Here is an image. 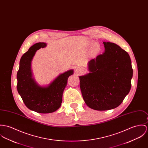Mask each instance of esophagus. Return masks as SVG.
Segmentation results:
<instances>
[{"label":"esophagus","mask_w":148,"mask_h":148,"mask_svg":"<svg viewBox=\"0 0 148 148\" xmlns=\"http://www.w3.org/2000/svg\"><path fill=\"white\" fill-rule=\"evenodd\" d=\"M81 71H82V70H81V69L80 68H77L76 69V72H77V73H81Z\"/></svg>","instance_id":"1"}]
</instances>
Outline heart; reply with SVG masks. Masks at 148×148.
<instances>
[{
	"label": "heart",
	"instance_id": "heart-1",
	"mask_svg": "<svg viewBox=\"0 0 148 148\" xmlns=\"http://www.w3.org/2000/svg\"><path fill=\"white\" fill-rule=\"evenodd\" d=\"M96 50H96V49H95V48L94 47V49H93V51L95 52V51H96Z\"/></svg>",
	"mask_w": 148,
	"mask_h": 148
}]
</instances>
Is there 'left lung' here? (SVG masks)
Masks as SVG:
<instances>
[{"instance_id": "obj_1", "label": "left lung", "mask_w": 148, "mask_h": 148, "mask_svg": "<svg viewBox=\"0 0 148 148\" xmlns=\"http://www.w3.org/2000/svg\"><path fill=\"white\" fill-rule=\"evenodd\" d=\"M103 43L105 51L88 62L89 73L79 76L85 103L98 111L121 104L130 91L133 76L129 54L115 43Z\"/></svg>"}]
</instances>
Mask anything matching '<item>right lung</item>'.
<instances>
[{"label":"right lung","instance_id":"obj_1","mask_svg":"<svg viewBox=\"0 0 148 148\" xmlns=\"http://www.w3.org/2000/svg\"><path fill=\"white\" fill-rule=\"evenodd\" d=\"M46 46V43L38 42L31 46L21 58L17 73V89L24 103L29 109L42 114L53 112L61 106L68 79L73 74V70L69 69L46 86H40L35 81L32 62L36 51Z\"/></svg>","mask_w":148,"mask_h":148}]
</instances>
